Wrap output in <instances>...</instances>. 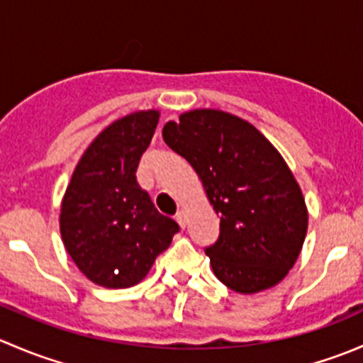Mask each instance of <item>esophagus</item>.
Listing matches in <instances>:
<instances>
[{
  "label": "esophagus",
  "instance_id": "obj_1",
  "mask_svg": "<svg viewBox=\"0 0 363 363\" xmlns=\"http://www.w3.org/2000/svg\"><path fill=\"white\" fill-rule=\"evenodd\" d=\"M175 219H177V223L181 228H186V212L184 211H179L177 214H175Z\"/></svg>",
  "mask_w": 363,
  "mask_h": 363
}]
</instances>
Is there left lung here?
<instances>
[{
  "label": "left lung",
  "instance_id": "left-lung-1",
  "mask_svg": "<svg viewBox=\"0 0 363 363\" xmlns=\"http://www.w3.org/2000/svg\"><path fill=\"white\" fill-rule=\"evenodd\" d=\"M163 140L195 168L221 216L218 240L205 247L216 277L244 295L283 281L306 239L307 207L277 149L247 121L214 108L168 121Z\"/></svg>",
  "mask_w": 363,
  "mask_h": 363
}]
</instances>
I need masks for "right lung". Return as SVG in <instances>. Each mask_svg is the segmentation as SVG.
<instances>
[{"mask_svg": "<svg viewBox=\"0 0 363 363\" xmlns=\"http://www.w3.org/2000/svg\"><path fill=\"white\" fill-rule=\"evenodd\" d=\"M158 121V111H142L105 128L82 155L65 193V247L80 272L100 286L140 283L179 232L135 175Z\"/></svg>", "mask_w": 363, "mask_h": 363, "instance_id": "1", "label": "right lung"}]
</instances>
